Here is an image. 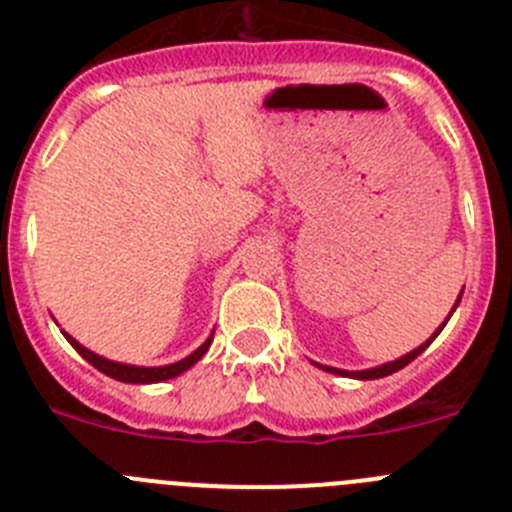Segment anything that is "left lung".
Here are the masks:
<instances>
[{"label":"left lung","instance_id":"obj_1","mask_svg":"<svg viewBox=\"0 0 512 512\" xmlns=\"http://www.w3.org/2000/svg\"><path fill=\"white\" fill-rule=\"evenodd\" d=\"M462 298V295H460ZM460 298H457V303H460ZM457 303H455V308H457ZM455 308H452V313H455ZM450 313V315H452ZM447 321H450V318H447ZM447 321L442 323V326L437 328V331H434V336L429 338L427 343H422V346L419 348H414L412 353H407V356H401V358H396V361H389V364H384V366H376V369H366V371H343V369H331V366H321V364H315V366H321V369H326V371H331V374H336V376H348V379H381V376H389V374H394V371H399V369H404V366H409L414 361V358L419 356V353L424 351V348L429 346V343L434 341V338L439 336V333H442V328L447 326Z\"/></svg>","mask_w":512,"mask_h":512}]
</instances>
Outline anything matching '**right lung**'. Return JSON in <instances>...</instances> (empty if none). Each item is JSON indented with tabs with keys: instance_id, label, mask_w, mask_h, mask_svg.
I'll return each instance as SVG.
<instances>
[{
	"instance_id": "right-lung-1",
	"label": "right lung",
	"mask_w": 512,
	"mask_h": 512,
	"mask_svg": "<svg viewBox=\"0 0 512 512\" xmlns=\"http://www.w3.org/2000/svg\"><path fill=\"white\" fill-rule=\"evenodd\" d=\"M65 338L70 341V346L75 348V351L80 353V356L88 361V364H93L95 369L103 371L105 376H111V379H118V381H126V384H156V381H166V379H174V376L184 374L186 369H191V366L197 364L199 358L204 356V353L209 351V346H212V336L207 338V341L202 343V346L197 348V351L191 353V356L181 358V361H176V364H169V366H128V364H116V361H108V358L98 356V353L88 351L85 346H80L75 338H70L68 333H65Z\"/></svg>"
}]
</instances>
